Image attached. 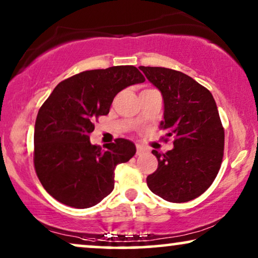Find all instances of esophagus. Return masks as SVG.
Segmentation results:
<instances>
[{
  "mask_svg": "<svg viewBox=\"0 0 258 258\" xmlns=\"http://www.w3.org/2000/svg\"><path fill=\"white\" fill-rule=\"evenodd\" d=\"M147 151V149L144 147H142V146H140V144H137L136 146V155H142V154H144Z\"/></svg>",
  "mask_w": 258,
  "mask_h": 258,
  "instance_id": "obj_1",
  "label": "esophagus"
}]
</instances>
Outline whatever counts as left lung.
<instances>
[{
    "instance_id": "1",
    "label": "left lung",
    "mask_w": 258,
    "mask_h": 258,
    "mask_svg": "<svg viewBox=\"0 0 258 258\" xmlns=\"http://www.w3.org/2000/svg\"><path fill=\"white\" fill-rule=\"evenodd\" d=\"M140 69L162 93L161 129L174 137L171 150H153L158 167L147 177V184L169 202H188L213 184L223 160L224 128L216 102L206 87L177 70L143 66Z\"/></svg>"
}]
</instances>
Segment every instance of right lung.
Masks as SVG:
<instances>
[{"label": "right lung", "mask_w": 258, "mask_h": 258, "mask_svg": "<svg viewBox=\"0 0 258 258\" xmlns=\"http://www.w3.org/2000/svg\"><path fill=\"white\" fill-rule=\"evenodd\" d=\"M146 81L134 66L87 70L58 83L38 110L34 132V167L49 195L86 209L112 191L116 165L136 153L124 139L103 148L90 143L95 122L108 115L119 91Z\"/></svg>", "instance_id": "add662e5"}]
</instances>
